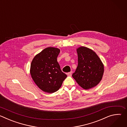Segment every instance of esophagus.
<instances>
[{
  "label": "esophagus",
  "mask_w": 127,
  "mask_h": 127,
  "mask_svg": "<svg viewBox=\"0 0 127 127\" xmlns=\"http://www.w3.org/2000/svg\"><path fill=\"white\" fill-rule=\"evenodd\" d=\"M67 75H68V76H71V75H72V72H68V73H67Z\"/></svg>",
  "instance_id": "1"
}]
</instances>
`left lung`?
<instances>
[{"label": "left lung", "instance_id": "8db88e82", "mask_svg": "<svg viewBox=\"0 0 127 127\" xmlns=\"http://www.w3.org/2000/svg\"><path fill=\"white\" fill-rule=\"evenodd\" d=\"M76 51L78 66L72 77L83 89H90L101 81L104 72L103 64L92 49L80 47Z\"/></svg>", "mask_w": 127, "mask_h": 127}]
</instances>
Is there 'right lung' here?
Wrapping results in <instances>:
<instances>
[{"label":"right lung","mask_w":127,"mask_h":127,"mask_svg":"<svg viewBox=\"0 0 127 127\" xmlns=\"http://www.w3.org/2000/svg\"><path fill=\"white\" fill-rule=\"evenodd\" d=\"M60 52L58 48L48 47L36 55L32 61V78L44 92L51 94L57 92L67 77L57 62Z\"/></svg>","instance_id":"right-lung-1"}]
</instances>
